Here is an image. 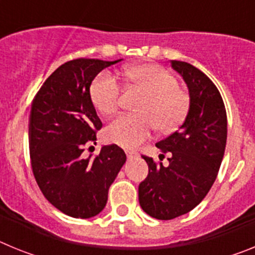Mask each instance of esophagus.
<instances>
[{
	"mask_svg": "<svg viewBox=\"0 0 255 255\" xmlns=\"http://www.w3.org/2000/svg\"><path fill=\"white\" fill-rule=\"evenodd\" d=\"M126 155H128V158H129V159H132V158H136V157H138V153L130 152V150H126Z\"/></svg>",
	"mask_w": 255,
	"mask_h": 255,
	"instance_id": "obj_1",
	"label": "esophagus"
}]
</instances>
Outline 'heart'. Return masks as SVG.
<instances>
[{
  "label": "heart",
  "mask_w": 255,
  "mask_h": 255,
  "mask_svg": "<svg viewBox=\"0 0 255 255\" xmlns=\"http://www.w3.org/2000/svg\"><path fill=\"white\" fill-rule=\"evenodd\" d=\"M125 78L147 94L138 108L140 115H121L106 126L108 141L125 149H134L147 140L154 130L170 132L185 120L189 97L179 88V82L164 67L155 64H140L125 70ZM123 89L116 78L103 71L94 79L91 97L97 110L103 115L116 112L121 102Z\"/></svg>",
  "instance_id": "b5f03b06"
}]
</instances>
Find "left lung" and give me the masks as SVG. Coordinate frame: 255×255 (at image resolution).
I'll use <instances>...</instances> for the list:
<instances>
[{
	"label": "left lung",
	"mask_w": 255,
	"mask_h": 255,
	"mask_svg": "<svg viewBox=\"0 0 255 255\" xmlns=\"http://www.w3.org/2000/svg\"><path fill=\"white\" fill-rule=\"evenodd\" d=\"M173 70L185 80L190 107L179 130L158 141L168 157V166L148 163V176L139 184L141 209L157 220H172L185 215L208 194L221 162L227 139V116L224 101L211 79L193 65L171 61Z\"/></svg>",
	"instance_id": "8db88e82"
}]
</instances>
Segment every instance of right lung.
<instances>
[{"label": "right lung", "mask_w": 255, "mask_h": 255, "mask_svg": "<svg viewBox=\"0 0 255 255\" xmlns=\"http://www.w3.org/2000/svg\"><path fill=\"white\" fill-rule=\"evenodd\" d=\"M119 61H67L48 76L31 103L29 152L33 175L46 199L70 217L98 215L126 162L125 152L116 144L102 147L96 157L83 154L102 128L89 88L103 69Z\"/></svg>", "instance_id": "right-lung-1"}]
</instances>
